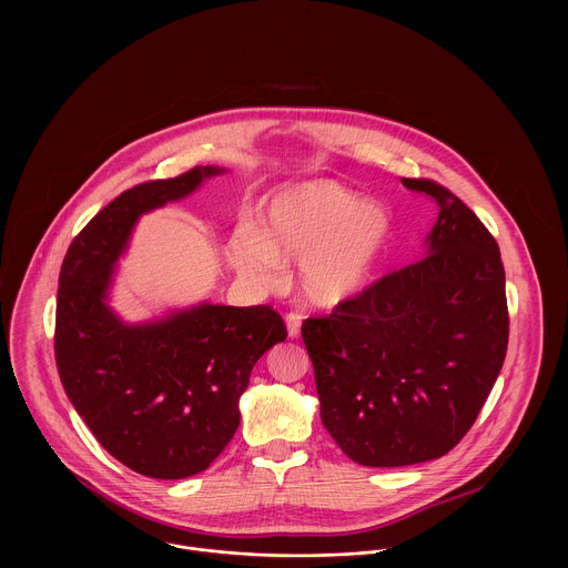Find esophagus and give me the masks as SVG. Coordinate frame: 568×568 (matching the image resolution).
Instances as JSON below:
<instances>
[{
    "label": "esophagus",
    "instance_id": "34e87169",
    "mask_svg": "<svg viewBox=\"0 0 568 568\" xmlns=\"http://www.w3.org/2000/svg\"><path fill=\"white\" fill-rule=\"evenodd\" d=\"M300 325H302V315L300 313H288L286 315V327H288V336L291 338L300 336Z\"/></svg>",
    "mask_w": 568,
    "mask_h": 568
}]
</instances>
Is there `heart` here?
I'll use <instances>...</instances> for the list:
<instances>
[{
	"label": "heart",
	"mask_w": 568,
	"mask_h": 568,
	"mask_svg": "<svg viewBox=\"0 0 568 568\" xmlns=\"http://www.w3.org/2000/svg\"><path fill=\"white\" fill-rule=\"evenodd\" d=\"M389 236V214L349 190L315 181L275 194L260 232L243 225L230 241L234 268L260 286L284 280V262H302V288L332 306L361 293Z\"/></svg>",
	"instance_id": "obj_1"
}]
</instances>
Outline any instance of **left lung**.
<instances>
[{"instance_id": "obj_1", "label": "left lung", "mask_w": 568, "mask_h": 568, "mask_svg": "<svg viewBox=\"0 0 568 568\" xmlns=\"http://www.w3.org/2000/svg\"><path fill=\"white\" fill-rule=\"evenodd\" d=\"M403 185L439 207L428 255L302 324L322 422L352 462L372 468L453 450L486 405L509 338L494 236L444 185Z\"/></svg>"}]
</instances>
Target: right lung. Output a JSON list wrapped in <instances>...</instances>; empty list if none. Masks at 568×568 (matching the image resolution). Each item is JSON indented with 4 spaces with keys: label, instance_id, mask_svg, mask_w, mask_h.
<instances>
[{
    "label": "right lung",
    "instance_id": "1",
    "mask_svg": "<svg viewBox=\"0 0 568 568\" xmlns=\"http://www.w3.org/2000/svg\"><path fill=\"white\" fill-rule=\"evenodd\" d=\"M221 172L196 165L122 192L72 241L59 275L54 356L63 389L102 448L153 479L210 468L241 424L253 365L286 338L271 306L201 304L129 325L104 302L138 219Z\"/></svg>",
    "mask_w": 568,
    "mask_h": 568
}]
</instances>
